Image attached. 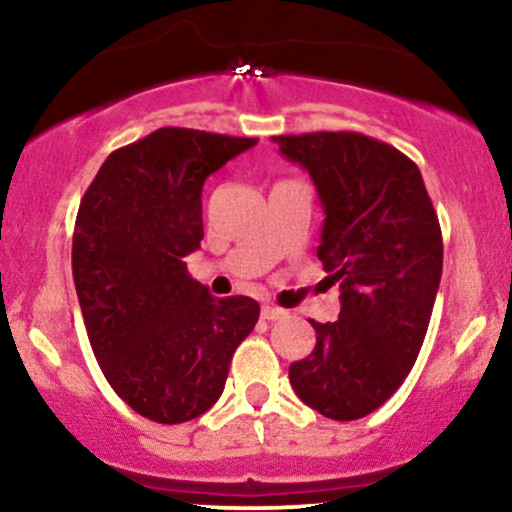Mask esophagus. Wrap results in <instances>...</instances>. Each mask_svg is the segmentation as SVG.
Returning a JSON list of instances; mask_svg holds the SVG:
<instances>
[{
  "label": "esophagus",
  "mask_w": 512,
  "mask_h": 512,
  "mask_svg": "<svg viewBox=\"0 0 512 512\" xmlns=\"http://www.w3.org/2000/svg\"><path fill=\"white\" fill-rule=\"evenodd\" d=\"M284 315H286L284 308H276V305H262L264 320H281Z\"/></svg>",
  "instance_id": "1"
}]
</instances>
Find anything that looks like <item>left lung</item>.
I'll return each mask as SVG.
<instances>
[{
    "label": "left lung",
    "mask_w": 512,
    "mask_h": 512,
    "mask_svg": "<svg viewBox=\"0 0 512 512\" xmlns=\"http://www.w3.org/2000/svg\"><path fill=\"white\" fill-rule=\"evenodd\" d=\"M274 142L315 182L325 207L317 257L342 289L339 320H310L315 349L291 363L289 380L327 419H363L395 395L424 344L443 274L438 214L395 146L358 132Z\"/></svg>",
    "instance_id": "1"
}]
</instances>
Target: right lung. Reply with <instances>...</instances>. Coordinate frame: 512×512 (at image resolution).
Masks as SVG:
<instances>
[{
    "label": "right lung",
    "mask_w": 512,
    "mask_h": 512,
    "mask_svg": "<svg viewBox=\"0 0 512 512\" xmlns=\"http://www.w3.org/2000/svg\"><path fill=\"white\" fill-rule=\"evenodd\" d=\"M257 139L161 127L105 158L79 204L72 272L88 342L137 414L185 424L211 409L260 305L214 298L185 262L204 238L202 185Z\"/></svg>",
    "instance_id": "right-lung-1"
}]
</instances>
